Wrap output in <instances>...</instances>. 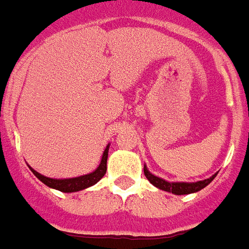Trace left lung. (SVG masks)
I'll list each match as a JSON object with an SVG mask.
<instances>
[{
    "instance_id": "8db88e82",
    "label": "left lung",
    "mask_w": 249,
    "mask_h": 249,
    "mask_svg": "<svg viewBox=\"0 0 249 249\" xmlns=\"http://www.w3.org/2000/svg\"><path fill=\"white\" fill-rule=\"evenodd\" d=\"M143 171H144V175H146V178L148 179V182L151 183V184H154V186L158 187V188H160L163 191L172 192V194H175V195H187V194L200 191L201 188H204L206 186H208V184L213 180V178L216 177V174H215V175H212L210 179H204V180H200V182L196 183H170L166 182V180H163L160 178L155 177V175H152L151 172L147 170L146 166L143 168Z\"/></svg>"
}]
</instances>
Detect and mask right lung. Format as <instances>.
<instances>
[{"label": "right lung", "instance_id": "1", "mask_svg": "<svg viewBox=\"0 0 249 249\" xmlns=\"http://www.w3.org/2000/svg\"><path fill=\"white\" fill-rule=\"evenodd\" d=\"M107 155H108V146L106 147V150L103 152L102 160H101V164L98 166V168L91 174H87V175H82V177L78 178H70V179H52V178H46L38 174L37 171H34L32 167L30 170L33 171V174L41 180L42 183H45L46 186L52 187V188H55L58 191L62 192H77L81 191V190H85L87 187H91L92 184H95L97 182H99L105 174H106L107 170Z\"/></svg>", "mask_w": 249, "mask_h": 249}]
</instances>
